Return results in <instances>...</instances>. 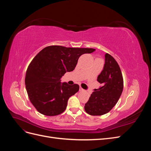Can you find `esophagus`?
<instances>
[{
	"label": "esophagus",
	"mask_w": 151,
	"mask_h": 151,
	"mask_svg": "<svg viewBox=\"0 0 151 151\" xmlns=\"http://www.w3.org/2000/svg\"><path fill=\"white\" fill-rule=\"evenodd\" d=\"M79 90H80V91H84V89L82 88V87H81V86H80V89H79Z\"/></svg>",
	"instance_id": "esophagus-1"
}]
</instances>
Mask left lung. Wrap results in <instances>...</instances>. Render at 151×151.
Wrapping results in <instances>:
<instances>
[{
  "label": "left lung",
  "mask_w": 151,
  "mask_h": 151,
  "mask_svg": "<svg viewBox=\"0 0 151 151\" xmlns=\"http://www.w3.org/2000/svg\"><path fill=\"white\" fill-rule=\"evenodd\" d=\"M97 81L102 86L94 89L84 109L90 115L100 116L108 113L118 102L123 89V79L120 68L111 55L105 54L103 70Z\"/></svg>",
  "instance_id": "1"
}]
</instances>
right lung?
<instances>
[{
  "mask_svg": "<svg viewBox=\"0 0 151 151\" xmlns=\"http://www.w3.org/2000/svg\"><path fill=\"white\" fill-rule=\"evenodd\" d=\"M95 50L52 45L36 55L27 68L25 85L30 101L38 112L55 116L65 110L68 98L78 92L79 86L61 83L60 78L74 70L82 55Z\"/></svg>",
  "mask_w": 151,
  "mask_h": 151,
  "instance_id": "1",
  "label": "right lung"
}]
</instances>
